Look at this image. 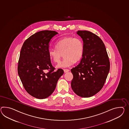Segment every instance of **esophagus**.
I'll list each match as a JSON object with an SVG mask.
<instances>
[{"mask_svg":"<svg viewBox=\"0 0 129 129\" xmlns=\"http://www.w3.org/2000/svg\"><path fill=\"white\" fill-rule=\"evenodd\" d=\"M69 69H64V72L65 73H66L68 72H69Z\"/></svg>","mask_w":129,"mask_h":129,"instance_id":"obj_1","label":"esophagus"}]
</instances>
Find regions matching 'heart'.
<instances>
[{"instance_id": "b5f03b06", "label": "heart", "mask_w": 129, "mask_h": 129, "mask_svg": "<svg viewBox=\"0 0 129 129\" xmlns=\"http://www.w3.org/2000/svg\"><path fill=\"white\" fill-rule=\"evenodd\" d=\"M56 48L48 50L49 59L55 63H59L62 56L63 60L57 65V68H65L71 66L75 61L82 58L84 52V44L78 37L68 36L61 38L57 41Z\"/></svg>"}]
</instances>
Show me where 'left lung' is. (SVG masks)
<instances>
[{
	"mask_svg": "<svg viewBox=\"0 0 129 129\" xmlns=\"http://www.w3.org/2000/svg\"><path fill=\"white\" fill-rule=\"evenodd\" d=\"M82 39L84 52L80 62L71 69V87L82 98L93 96L103 88L110 69L106 47L98 35L88 31H78Z\"/></svg>",
	"mask_w": 129,
	"mask_h": 129,
	"instance_id": "left-lung-1",
	"label": "left lung"
}]
</instances>
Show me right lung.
Returning a JSON list of instances; mask_svg holds the SVG:
<instances>
[{
  "label": "right lung",
  "mask_w": 129,
  "mask_h": 129,
  "mask_svg": "<svg viewBox=\"0 0 129 129\" xmlns=\"http://www.w3.org/2000/svg\"><path fill=\"white\" fill-rule=\"evenodd\" d=\"M58 34L50 30L38 31L27 39L21 47L18 73L25 90L34 98L50 96L64 74L60 69L54 71L48 56L50 41Z\"/></svg>",
  "instance_id": "obj_1"
}]
</instances>
